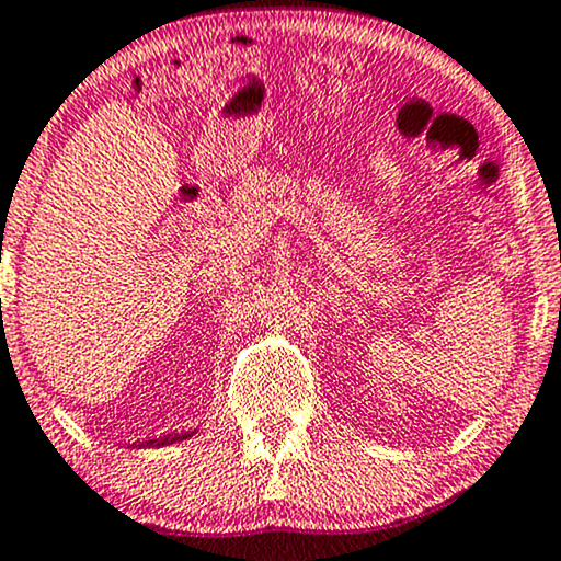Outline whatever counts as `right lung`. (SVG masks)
Instances as JSON below:
<instances>
[{
  "mask_svg": "<svg viewBox=\"0 0 561 561\" xmlns=\"http://www.w3.org/2000/svg\"><path fill=\"white\" fill-rule=\"evenodd\" d=\"M191 435H194V432H170V435H162L158 439H145V443H139L137 448H162V445L181 443V439H186Z\"/></svg>",
  "mask_w": 561,
  "mask_h": 561,
  "instance_id": "right-lung-1",
  "label": "right lung"
}]
</instances>
